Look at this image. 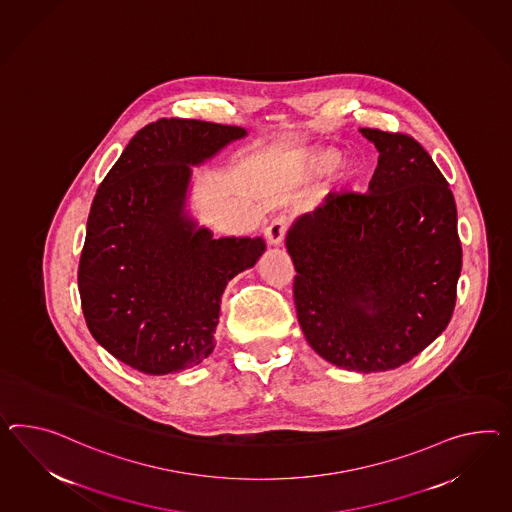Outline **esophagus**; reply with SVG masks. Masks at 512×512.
Segmentation results:
<instances>
[{"label":"esophagus","mask_w":512,"mask_h":512,"mask_svg":"<svg viewBox=\"0 0 512 512\" xmlns=\"http://www.w3.org/2000/svg\"><path fill=\"white\" fill-rule=\"evenodd\" d=\"M286 232H288L286 219H284V217H276V219H273L271 224L267 226V230H265V236H267L269 245H271V247H280L282 241H284Z\"/></svg>","instance_id":"esophagus-1"}]
</instances>
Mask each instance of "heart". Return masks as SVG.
Returning <instances> with one entry per match:
<instances>
[{
    "label": "heart",
    "mask_w": 512,
    "mask_h": 512,
    "mask_svg": "<svg viewBox=\"0 0 512 512\" xmlns=\"http://www.w3.org/2000/svg\"><path fill=\"white\" fill-rule=\"evenodd\" d=\"M341 152L334 146H317V148H304L291 154L289 167L297 180H314L330 172V180L323 187L321 195L332 197L345 189H353L364 176L366 165L356 156L342 158Z\"/></svg>",
    "instance_id": "1"
}]
</instances>
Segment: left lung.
I'll return each instance as SVG.
<instances>
[{
	"mask_svg": "<svg viewBox=\"0 0 512 512\" xmlns=\"http://www.w3.org/2000/svg\"><path fill=\"white\" fill-rule=\"evenodd\" d=\"M379 152L366 195L336 193L286 236L293 297L310 347L377 373L407 364L451 321L462 249L446 178L420 143L362 128Z\"/></svg>",
	"mask_w": 512,
	"mask_h": 512,
	"instance_id": "obj_1",
	"label": "left lung"
}]
</instances>
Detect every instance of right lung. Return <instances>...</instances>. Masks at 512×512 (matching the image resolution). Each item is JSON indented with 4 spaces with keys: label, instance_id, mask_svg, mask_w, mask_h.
Segmentation results:
<instances>
[{
    "label": "right lung",
    "instance_id": "add662e5",
    "mask_svg": "<svg viewBox=\"0 0 512 512\" xmlns=\"http://www.w3.org/2000/svg\"><path fill=\"white\" fill-rule=\"evenodd\" d=\"M247 135L161 118L133 135L96 191L79 260L81 308L92 338L141 373H178L208 358L226 284L265 252L262 236H213L189 204L193 167Z\"/></svg>",
    "mask_w": 512,
    "mask_h": 512
}]
</instances>
